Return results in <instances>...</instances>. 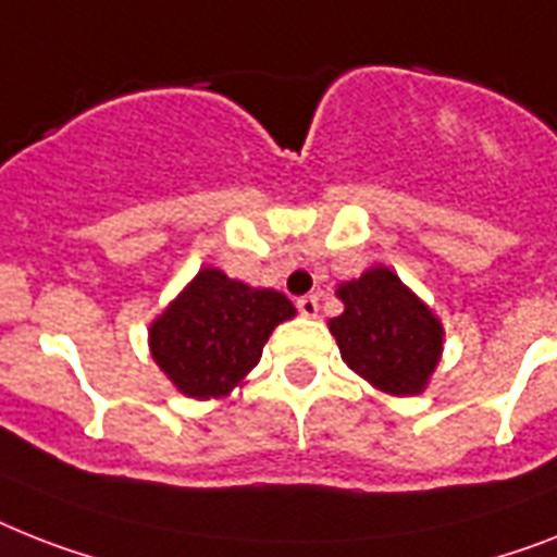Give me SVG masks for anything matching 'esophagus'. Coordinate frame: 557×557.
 <instances>
[{
  "instance_id": "34e87169",
  "label": "esophagus",
  "mask_w": 557,
  "mask_h": 557,
  "mask_svg": "<svg viewBox=\"0 0 557 557\" xmlns=\"http://www.w3.org/2000/svg\"><path fill=\"white\" fill-rule=\"evenodd\" d=\"M297 311H300L302 318H318V311H320V302L314 294H306V297H300L297 300Z\"/></svg>"
}]
</instances>
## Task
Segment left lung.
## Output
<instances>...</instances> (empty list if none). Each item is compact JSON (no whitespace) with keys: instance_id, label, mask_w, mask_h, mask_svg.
I'll return each instance as SVG.
<instances>
[{"instance_id":"left-lung-1","label":"left lung","mask_w":557,"mask_h":557,"mask_svg":"<svg viewBox=\"0 0 557 557\" xmlns=\"http://www.w3.org/2000/svg\"><path fill=\"white\" fill-rule=\"evenodd\" d=\"M341 318L329 332L351 372L386 395H420L437 369L443 325L386 265H372L337 288Z\"/></svg>"}]
</instances>
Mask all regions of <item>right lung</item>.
<instances>
[{
    "label": "right lung",
    "instance_id": "right-lung-1",
    "mask_svg": "<svg viewBox=\"0 0 557 557\" xmlns=\"http://www.w3.org/2000/svg\"><path fill=\"white\" fill-rule=\"evenodd\" d=\"M294 318L286 294L202 269L148 329V346L183 395L225 397L260 363L274 325Z\"/></svg>",
    "mask_w": 557,
    "mask_h": 557
}]
</instances>
